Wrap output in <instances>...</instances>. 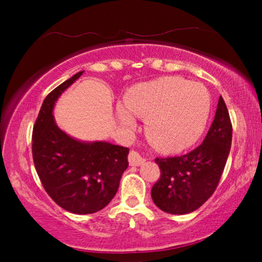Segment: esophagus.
Segmentation results:
<instances>
[{
	"label": "esophagus",
	"mask_w": 262,
	"mask_h": 262,
	"mask_svg": "<svg viewBox=\"0 0 262 262\" xmlns=\"http://www.w3.org/2000/svg\"><path fill=\"white\" fill-rule=\"evenodd\" d=\"M144 161V157L137 150H131L130 154H128V162H130L131 166H141Z\"/></svg>",
	"instance_id": "1"
}]
</instances>
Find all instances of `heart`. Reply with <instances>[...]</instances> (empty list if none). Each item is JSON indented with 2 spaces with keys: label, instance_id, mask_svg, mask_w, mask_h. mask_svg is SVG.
Returning a JSON list of instances; mask_svg holds the SVG:
<instances>
[{
  "label": "heart",
  "instance_id": "1",
  "mask_svg": "<svg viewBox=\"0 0 262 262\" xmlns=\"http://www.w3.org/2000/svg\"><path fill=\"white\" fill-rule=\"evenodd\" d=\"M210 113L207 89L181 77H161L136 84L127 92L126 106L117 107L124 126H135L132 114L146 120L149 141L166 152L194 144L205 131Z\"/></svg>",
  "mask_w": 262,
  "mask_h": 262
}]
</instances>
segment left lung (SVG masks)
I'll return each mask as SVG.
<instances>
[{
	"label": "left lung",
	"mask_w": 262,
	"mask_h": 262,
	"mask_svg": "<svg viewBox=\"0 0 262 262\" xmlns=\"http://www.w3.org/2000/svg\"><path fill=\"white\" fill-rule=\"evenodd\" d=\"M231 137L230 117L220 96L212 125L198 148L182 156L155 159L161 170L151 188L155 205L171 214L199 209L217 188L230 152Z\"/></svg>",
	"instance_id": "1"
}]
</instances>
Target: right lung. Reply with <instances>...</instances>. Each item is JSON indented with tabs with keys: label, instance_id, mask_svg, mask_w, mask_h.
<instances>
[{
	"label": "right lung",
	"instance_id": "1",
	"mask_svg": "<svg viewBox=\"0 0 262 262\" xmlns=\"http://www.w3.org/2000/svg\"><path fill=\"white\" fill-rule=\"evenodd\" d=\"M82 74H75L45 98L32 134V154L53 202L71 213L88 214L102 210L116 195L128 166V148L77 141L57 126L52 114L57 99Z\"/></svg>",
	"mask_w": 262,
	"mask_h": 262
}]
</instances>
